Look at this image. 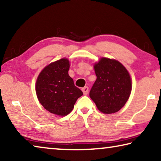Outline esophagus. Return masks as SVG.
<instances>
[{"instance_id":"1","label":"esophagus","mask_w":161,"mask_h":161,"mask_svg":"<svg viewBox=\"0 0 161 161\" xmlns=\"http://www.w3.org/2000/svg\"><path fill=\"white\" fill-rule=\"evenodd\" d=\"M82 90L84 94H85V95H86V94H88V92H89L88 86H85V87L82 88V90Z\"/></svg>"}]
</instances>
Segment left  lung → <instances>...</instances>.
Here are the masks:
<instances>
[{
  "label": "left lung",
  "instance_id": "obj_1",
  "mask_svg": "<svg viewBox=\"0 0 161 161\" xmlns=\"http://www.w3.org/2000/svg\"><path fill=\"white\" fill-rule=\"evenodd\" d=\"M97 80L90 97L104 114L118 112L127 103L132 91L129 71L114 58L102 57L94 64Z\"/></svg>",
  "mask_w": 161,
  "mask_h": 161
}]
</instances>
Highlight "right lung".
Wrapping results in <instances>:
<instances>
[{
	"mask_svg": "<svg viewBox=\"0 0 161 161\" xmlns=\"http://www.w3.org/2000/svg\"><path fill=\"white\" fill-rule=\"evenodd\" d=\"M70 62L62 58L50 63L39 73L36 93L41 104L49 113L64 117L69 114L83 92L69 75Z\"/></svg>",
	"mask_w": 161,
	"mask_h": 161,
	"instance_id": "1",
	"label": "right lung"
}]
</instances>
